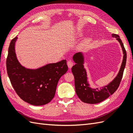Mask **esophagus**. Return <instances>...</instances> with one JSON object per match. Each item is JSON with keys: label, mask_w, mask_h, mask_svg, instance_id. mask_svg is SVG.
Here are the masks:
<instances>
[{"label": "esophagus", "mask_w": 133, "mask_h": 133, "mask_svg": "<svg viewBox=\"0 0 133 133\" xmlns=\"http://www.w3.org/2000/svg\"><path fill=\"white\" fill-rule=\"evenodd\" d=\"M73 64H74V63H73V62L72 61H68V62H67V66H68L69 68L71 69L72 66H73Z\"/></svg>", "instance_id": "esophagus-1"}]
</instances>
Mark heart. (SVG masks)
<instances>
[{
	"instance_id": "1",
	"label": "heart",
	"mask_w": 133,
	"mask_h": 133,
	"mask_svg": "<svg viewBox=\"0 0 133 133\" xmlns=\"http://www.w3.org/2000/svg\"><path fill=\"white\" fill-rule=\"evenodd\" d=\"M83 35V32H82L81 31H79L77 33V36H81ZM91 41V38L90 37H88L87 38H86L85 40L83 42V44H88L89 42Z\"/></svg>"
}]
</instances>
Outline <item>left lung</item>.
Wrapping results in <instances>:
<instances>
[{"mask_svg": "<svg viewBox=\"0 0 133 133\" xmlns=\"http://www.w3.org/2000/svg\"><path fill=\"white\" fill-rule=\"evenodd\" d=\"M112 36L117 39L122 47L123 53V61L117 77L108 85L102 87L101 89H94L89 87V84L87 81L86 71L83 66L84 58L83 54L78 52L73 56V60L75 62V64L72 66L71 71L74 76L75 91L79 98L84 103L89 104L100 103L113 94L119 86L126 66L127 54L119 36L112 34Z\"/></svg>", "mask_w": 133, "mask_h": 133, "instance_id": "8db88e82", "label": "left lung"}]
</instances>
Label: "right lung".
I'll use <instances>...</instances> for the list:
<instances>
[{"mask_svg":"<svg viewBox=\"0 0 133 133\" xmlns=\"http://www.w3.org/2000/svg\"><path fill=\"white\" fill-rule=\"evenodd\" d=\"M17 38L11 41L6 60L11 84L22 100L32 105H44L54 97L59 79L68 70L67 61L62 60L35 70L26 69L16 58L15 43Z\"/></svg>","mask_w":133,"mask_h":133,"instance_id":"obj_1","label":"right lung"}]
</instances>
